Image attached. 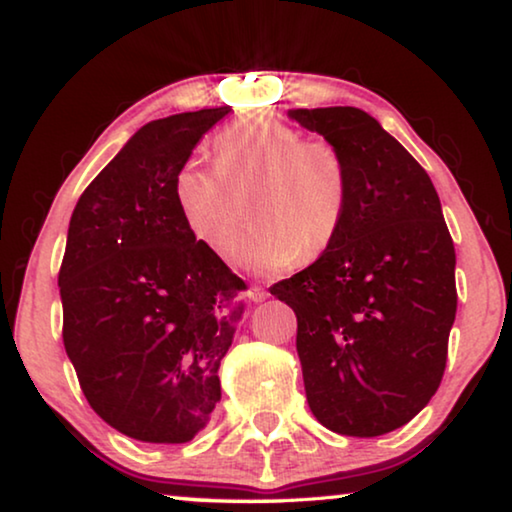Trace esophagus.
<instances>
[{"label":"esophagus","mask_w":512,"mask_h":512,"mask_svg":"<svg viewBox=\"0 0 512 512\" xmlns=\"http://www.w3.org/2000/svg\"><path fill=\"white\" fill-rule=\"evenodd\" d=\"M248 299H250V301H255V303H262V301L269 299V292H266L264 287H257V285H253V287L248 289Z\"/></svg>","instance_id":"obj_1"}]
</instances>
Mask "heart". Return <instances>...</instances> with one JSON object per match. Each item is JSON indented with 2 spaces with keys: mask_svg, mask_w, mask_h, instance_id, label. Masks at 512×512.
I'll use <instances>...</instances> for the list:
<instances>
[{
  "mask_svg": "<svg viewBox=\"0 0 512 512\" xmlns=\"http://www.w3.org/2000/svg\"><path fill=\"white\" fill-rule=\"evenodd\" d=\"M216 167L186 160L172 200L186 230L218 257H230L248 195L253 220L239 257L257 271L312 262L331 246L349 202L347 160L335 144L305 140L271 114H248L216 137Z\"/></svg>",
  "mask_w": 512,
  "mask_h": 512,
  "instance_id": "heart-1",
  "label": "heart"
}]
</instances>
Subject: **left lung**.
Here are the masks:
<instances>
[{"mask_svg":"<svg viewBox=\"0 0 512 512\" xmlns=\"http://www.w3.org/2000/svg\"><path fill=\"white\" fill-rule=\"evenodd\" d=\"M347 160L349 202L331 246L271 287L296 312L310 411L331 432L379 437L441 384L455 322V246L416 158L358 108L289 110Z\"/></svg>","mask_w":512,"mask_h":512,"instance_id":"left-lung-1","label":"left lung"}]
</instances>
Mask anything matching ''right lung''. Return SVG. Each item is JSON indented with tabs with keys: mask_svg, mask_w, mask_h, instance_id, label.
Instances as JSON below:
<instances>
[{
	"mask_svg": "<svg viewBox=\"0 0 512 512\" xmlns=\"http://www.w3.org/2000/svg\"><path fill=\"white\" fill-rule=\"evenodd\" d=\"M230 108L149 121L80 195L59 269L64 347L105 423L186 444L220 400L246 282L193 239L172 177Z\"/></svg>",
	"mask_w": 512,
	"mask_h": 512,
	"instance_id": "right-lung-1",
	"label": "right lung"
}]
</instances>
